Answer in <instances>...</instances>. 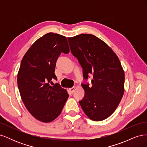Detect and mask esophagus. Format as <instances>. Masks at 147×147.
I'll return each instance as SVG.
<instances>
[{"instance_id":"esophagus-1","label":"esophagus","mask_w":147,"mask_h":147,"mask_svg":"<svg viewBox=\"0 0 147 147\" xmlns=\"http://www.w3.org/2000/svg\"><path fill=\"white\" fill-rule=\"evenodd\" d=\"M75 87L74 86V87H72V88H70V89H69V91H70V92L71 93H73V92L75 91Z\"/></svg>"}]
</instances>
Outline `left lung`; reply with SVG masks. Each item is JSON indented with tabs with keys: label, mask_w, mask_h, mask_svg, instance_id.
Instances as JSON below:
<instances>
[{
	"label": "left lung",
	"mask_w": 147,
	"mask_h": 147,
	"mask_svg": "<svg viewBox=\"0 0 147 147\" xmlns=\"http://www.w3.org/2000/svg\"><path fill=\"white\" fill-rule=\"evenodd\" d=\"M70 50L83 69L84 79L93 75L92 86L82 84L83 99L79 104L87 117L99 121L117 109L124 91V72L111 48L91 34L68 38Z\"/></svg>",
	"instance_id": "8db88e82"
}]
</instances>
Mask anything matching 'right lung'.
I'll return each mask as SVG.
<instances>
[{
  "label": "right lung",
  "instance_id": "add662e5",
  "mask_svg": "<svg viewBox=\"0 0 147 147\" xmlns=\"http://www.w3.org/2000/svg\"><path fill=\"white\" fill-rule=\"evenodd\" d=\"M70 51L67 38L50 32L37 40L22 59L17 82L21 99L32 116L43 123L51 122L62 112L69 94L55 74L61 53Z\"/></svg>",
  "mask_w": 147,
  "mask_h": 147
}]
</instances>
